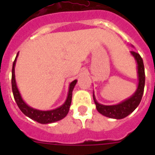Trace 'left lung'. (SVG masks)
<instances>
[{
  "instance_id": "left-lung-1",
  "label": "left lung",
  "mask_w": 155,
  "mask_h": 155,
  "mask_svg": "<svg viewBox=\"0 0 155 155\" xmlns=\"http://www.w3.org/2000/svg\"><path fill=\"white\" fill-rule=\"evenodd\" d=\"M130 53L134 56L137 61L138 80H139L137 88L132 96L117 105H104L97 102L94 93H93V98H94V104L96 105L98 112L109 118L116 119V120L125 118L136 109V108L139 105L140 102L141 101L145 84V73L143 59L140 56L139 53H136V52L130 51Z\"/></svg>"
}]
</instances>
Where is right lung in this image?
Instances as JSON below:
<instances>
[{
	"label": "right lung",
	"mask_w": 155,
	"mask_h": 155,
	"mask_svg": "<svg viewBox=\"0 0 155 155\" xmlns=\"http://www.w3.org/2000/svg\"><path fill=\"white\" fill-rule=\"evenodd\" d=\"M18 55V53L17 56H16L15 60L14 61L13 66H12V87L14 98H15V100L16 103H17L18 106L20 109V110L25 116L29 117L30 119L35 120V121L38 122V123L42 124L55 123V122L59 121V120L64 119L68 115V112H69L70 106H71V100H72V91H73L74 87L75 84H76L78 81H73L70 84L68 98L66 99L65 102L61 106H60V107L57 108L55 109H53V110L48 111H42L39 110V109H33V108L28 106L23 101L21 94H20V92H19L18 89L17 84H16L15 75V66L16 59H17Z\"/></svg>",
	"instance_id": "obj_1"
}]
</instances>
